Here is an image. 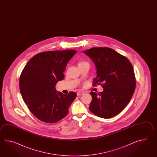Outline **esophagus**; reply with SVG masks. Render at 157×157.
I'll list each match as a JSON object with an SVG mask.
<instances>
[{
    "instance_id": "1",
    "label": "esophagus",
    "mask_w": 157,
    "mask_h": 157,
    "mask_svg": "<svg viewBox=\"0 0 157 157\" xmlns=\"http://www.w3.org/2000/svg\"><path fill=\"white\" fill-rule=\"evenodd\" d=\"M83 92L82 91H78L77 93V96H80V95H83Z\"/></svg>"
}]
</instances>
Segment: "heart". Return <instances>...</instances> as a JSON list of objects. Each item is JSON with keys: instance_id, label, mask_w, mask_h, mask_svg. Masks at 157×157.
<instances>
[{"instance_id": "b5f03b06", "label": "heart", "mask_w": 157, "mask_h": 157, "mask_svg": "<svg viewBox=\"0 0 157 157\" xmlns=\"http://www.w3.org/2000/svg\"><path fill=\"white\" fill-rule=\"evenodd\" d=\"M86 63H87V62H84V61H81V62H80L78 63V65H81V64Z\"/></svg>"}]
</instances>
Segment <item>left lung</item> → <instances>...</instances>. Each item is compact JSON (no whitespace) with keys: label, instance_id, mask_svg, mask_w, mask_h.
Listing matches in <instances>:
<instances>
[{"label":"left lung","instance_id":"1","mask_svg":"<svg viewBox=\"0 0 157 157\" xmlns=\"http://www.w3.org/2000/svg\"><path fill=\"white\" fill-rule=\"evenodd\" d=\"M93 61L97 69L94 85L103 87V92H91L89 109L103 118L120 113L133 95L136 80L133 67L126 57L109 48H92L83 51Z\"/></svg>","mask_w":157,"mask_h":157}]
</instances>
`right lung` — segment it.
Segmentation results:
<instances>
[{"instance_id": "1", "label": "right lung", "mask_w": 157, "mask_h": 157, "mask_svg": "<svg viewBox=\"0 0 157 157\" xmlns=\"http://www.w3.org/2000/svg\"><path fill=\"white\" fill-rule=\"evenodd\" d=\"M77 51L57 50L37 54L24 67L20 78L21 94L33 115L52 124L66 117L76 93L57 91L56 85L63 80L67 64Z\"/></svg>"}]
</instances>
